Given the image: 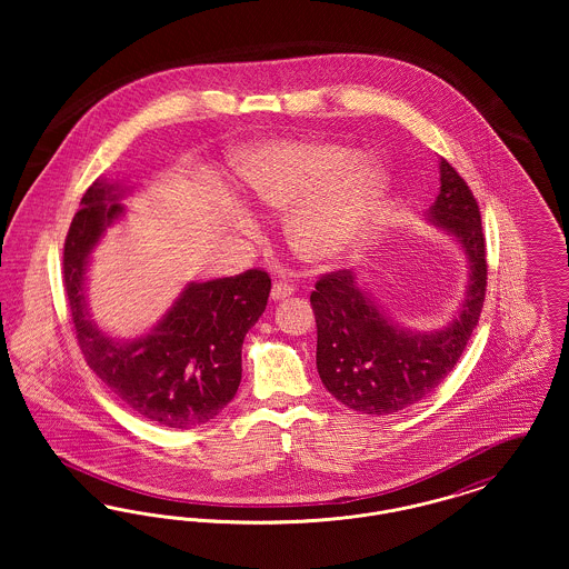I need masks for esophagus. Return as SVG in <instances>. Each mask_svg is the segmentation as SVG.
Masks as SVG:
<instances>
[{
	"label": "esophagus",
	"instance_id": "34e87169",
	"mask_svg": "<svg viewBox=\"0 0 569 569\" xmlns=\"http://www.w3.org/2000/svg\"><path fill=\"white\" fill-rule=\"evenodd\" d=\"M292 295H295V286H290V283H286V281H277V283L272 286V300H283V298L292 297Z\"/></svg>",
	"mask_w": 569,
	"mask_h": 569
}]
</instances>
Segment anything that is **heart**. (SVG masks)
<instances>
[{"label": "heart", "mask_w": 569, "mask_h": 569, "mask_svg": "<svg viewBox=\"0 0 569 569\" xmlns=\"http://www.w3.org/2000/svg\"><path fill=\"white\" fill-rule=\"evenodd\" d=\"M247 198L269 211L295 209L288 243L309 262L348 253L378 216L390 177L383 166L335 142H274L249 151L239 162ZM237 228L251 232L247 217Z\"/></svg>", "instance_id": "b5f03b06"}]
</instances>
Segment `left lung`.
I'll list each match as a JSON object with an SVG mask.
<instances>
[{
    "mask_svg": "<svg viewBox=\"0 0 569 569\" xmlns=\"http://www.w3.org/2000/svg\"><path fill=\"white\" fill-rule=\"evenodd\" d=\"M439 193L427 221L446 230L465 253L467 286L452 320L433 330L397 325L353 271L316 283L318 373L326 390L353 411L388 416L407 409L448 378L480 320L487 295V241L480 209L459 172L441 158Z\"/></svg>",
    "mask_w": 569,
    "mask_h": 569,
    "instance_id": "left-lung-1",
    "label": "left lung"
}]
</instances>
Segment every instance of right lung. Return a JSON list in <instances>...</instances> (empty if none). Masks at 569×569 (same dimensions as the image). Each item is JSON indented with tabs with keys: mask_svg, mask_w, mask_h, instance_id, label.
<instances>
[{
	"mask_svg": "<svg viewBox=\"0 0 569 569\" xmlns=\"http://www.w3.org/2000/svg\"><path fill=\"white\" fill-rule=\"evenodd\" d=\"M126 188L98 179L84 191L63 244V286L82 356L138 416L168 429L213 420L241 383L244 335L267 309L271 277L251 269L237 277L188 283L147 335L117 339L89 313L87 271L107 228L126 216Z\"/></svg>",
	"mask_w": 569,
	"mask_h": 569,
	"instance_id": "1",
	"label": "right lung"
}]
</instances>
